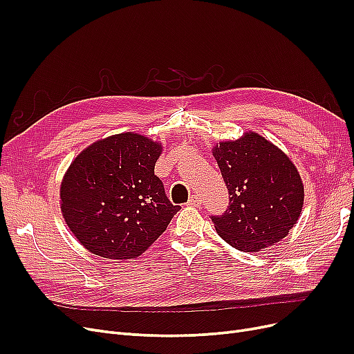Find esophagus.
<instances>
[{
    "mask_svg": "<svg viewBox=\"0 0 354 354\" xmlns=\"http://www.w3.org/2000/svg\"><path fill=\"white\" fill-rule=\"evenodd\" d=\"M188 205H191V207H198V205H201V198L196 196V195H192V196L189 198V201H188Z\"/></svg>",
    "mask_w": 354,
    "mask_h": 354,
    "instance_id": "obj_1",
    "label": "esophagus"
}]
</instances>
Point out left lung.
<instances>
[{"label":"left lung","instance_id":"8db88e82","mask_svg":"<svg viewBox=\"0 0 354 354\" xmlns=\"http://www.w3.org/2000/svg\"><path fill=\"white\" fill-rule=\"evenodd\" d=\"M230 194V205L214 215L218 235L244 252H257L287 236L299 221L304 187L290 158L250 132L212 149Z\"/></svg>","mask_w":354,"mask_h":354}]
</instances>
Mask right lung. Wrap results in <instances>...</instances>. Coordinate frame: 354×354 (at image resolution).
<instances>
[{
  "instance_id": "1",
  "label": "right lung",
  "mask_w": 354,
  "mask_h": 354,
  "mask_svg": "<svg viewBox=\"0 0 354 354\" xmlns=\"http://www.w3.org/2000/svg\"><path fill=\"white\" fill-rule=\"evenodd\" d=\"M162 145L126 132L97 140L73 160L62 188V212L90 252L135 258L165 232L179 205L167 199L155 163Z\"/></svg>"
}]
</instances>
